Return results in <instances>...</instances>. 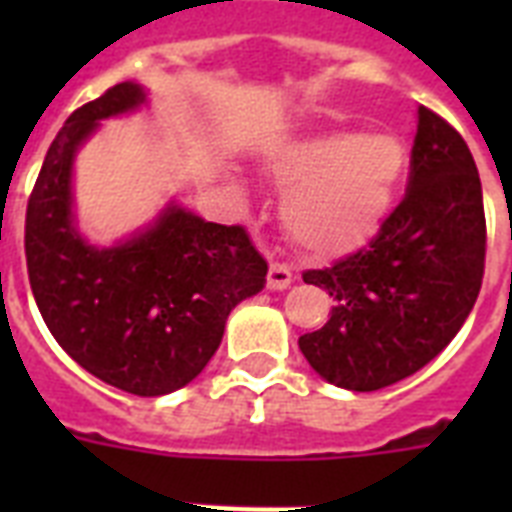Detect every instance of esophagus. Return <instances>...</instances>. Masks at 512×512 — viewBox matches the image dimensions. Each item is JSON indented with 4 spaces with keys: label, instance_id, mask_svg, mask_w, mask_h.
Listing matches in <instances>:
<instances>
[{
    "label": "esophagus",
    "instance_id": "34e87169",
    "mask_svg": "<svg viewBox=\"0 0 512 512\" xmlns=\"http://www.w3.org/2000/svg\"><path fill=\"white\" fill-rule=\"evenodd\" d=\"M292 284V271H289L284 263H271L268 268V289L273 292H281V289H287Z\"/></svg>",
    "mask_w": 512,
    "mask_h": 512
}]
</instances>
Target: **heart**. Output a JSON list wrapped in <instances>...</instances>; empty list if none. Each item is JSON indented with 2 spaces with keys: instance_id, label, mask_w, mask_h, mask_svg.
Here are the masks:
<instances>
[{
  "instance_id": "b5f03b06",
  "label": "heart",
  "mask_w": 512,
  "mask_h": 512,
  "mask_svg": "<svg viewBox=\"0 0 512 512\" xmlns=\"http://www.w3.org/2000/svg\"><path fill=\"white\" fill-rule=\"evenodd\" d=\"M268 175L287 188L281 223L319 257L356 252L374 239L409 170L404 140L390 132L324 130L273 146Z\"/></svg>"
}]
</instances>
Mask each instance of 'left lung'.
Masks as SVG:
<instances>
[{"label": "left lung", "mask_w": 512, "mask_h": 512, "mask_svg": "<svg viewBox=\"0 0 512 512\" xmlns=\"http://www.w3.org/2000/svg\"><path fill=\"white\" fill-rule=\"evenodd\" d=\"M486 220L476 162L460 132L417 108L412 175L404 201L369 247L305 284L335 297L321 329L300 350L337 388H388L420 372L454 340L484 279Z\"/></svg>", "instance_id": "8db88e82"}]
</instances>
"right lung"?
Returning <instances> with one entry per match:
<instances>
[{
  "label": "right lung",
  "mask_w": 512,
  "mask_h": 512,
  "mask_svg": "<svg viewBox=\"0 0 512 512\" xmlns=\"http://www.w3.org/2000/svg\"><path fill=\"white\" fill-rule=\"evenodd\" d=\"M146 103L143 84L122 82L68 116L28 199L26 263L44 324L76 364L135 396H167L199 377L268 265L241 225L207 223L175 199L108 247L84 236L76 154L106 119Z\"/></svg>",
  "instance_id": "obj_1"
}]
</instances>
